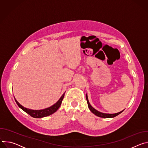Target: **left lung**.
I'll return each instance as SVG.
<instances>
[{
  "mask_svg": "<svg viewBox=\"0 0 148 148\" xmlns=\"http://www.w3.org/2000/svg\"><path fill=\"white\" fill-rule=\"evenodd\" d=\"M86 99L87 101V103H88V107L90 109V110L94 114H95V115L99 116V117H101V118H114L117 115H118L119 114H120L121 112H122L123 111H122L119 112H118V113H116V114H105V113H102V112H101L97 110H96L95 108H94L91 105H90V102H89V101H88V96L86 94Z\"/></svg>",
  "mask_w": 148,
  "mask_h": 148,
  "instance_id": "left-lung-1",
  "label": "left lung"
}]
</instances>
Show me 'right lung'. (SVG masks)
<instances>
[{"label": "right lung", "mask_w": 148, "mask_h": 148, "mask_svg": "<svg viewBox=\"0 0 148 148\" xmlns=\"http://www.w3.org/2000/svg\"><path fill=\"white\" fill-rule=\"evenodd\" d=\"M64 94H65V92L62 94V95L61 97V98L59 99V100L55 104L52 105V106H51L49 108H47L46 109L40 110H30L29 108H26L23 107L22 105H20L16 99H15V101H16V103L17 104L18 106L21 109L23 110L25 112H26L29 115H30L31 116H32L33 118H40L49 116V115L53 114V113H54L55 112H56L57 110L60 107L62 101L63 99V98H64Z\"/></svg>", "instance_id": "obj_1"}]
</instances>
